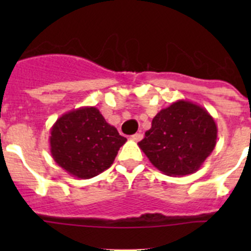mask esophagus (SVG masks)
Returning <instances> with one entry per match:
<instances>
[{
	"instance_id": "esophagus-1",
	"label": "esophagus",
	"mask_w": 251,
	"mask_h": 251,
	"mask_svg": "<svg viewBox=\"0 0 251 251\" xmlns=\"http://www.w3.org/2000/svg\"><path fill=\"white\" fill-rule=\"evenodd\" d=\"M142 138H143V133H142V132H137V133H135V135L132 136V140L136 141V142H140Z\"/></svg>"
}]
</instances>
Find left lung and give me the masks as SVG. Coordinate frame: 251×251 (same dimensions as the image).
Here are the masks:
<instances>
[{
	"instance_id": "8db88e82",
	"label": "left lung",
	"mask_w": 251,
	"mask_h": 251,
	"mask_svg": "<svg viewBox=\"0 0 251 251\" xmlns=\"http://www.w3.org/2000/svg\"><path fill=\"white\" fill-rule=\"evenodd\" d=\"M216 140L217 126L209 111L178 100L154 116L138 146L159 171L179 177L201 169Z\"/></svg>"
}]
</instances>
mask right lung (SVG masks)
<instances>
[{
    "label": "right lung",
    "mask_w": 251,
    "mask_h": 251,
    "mask_svg": "<svg viewBox=\"0 0 251 251\" xmlns=\"http://www.w3.org/2000/svg\"><path fill=\"white\" fill-rule=\"evenodd\" d=\"M126 141L97 108L81 107L63 114L53 124L50 151L63 170L88 179L110 168Z\"/></svg>",
    "instance_id": "add662e5"
}]
</instances>
